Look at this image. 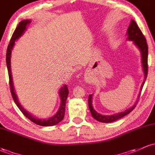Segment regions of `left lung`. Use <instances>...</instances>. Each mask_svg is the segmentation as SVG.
<instances>
[{
  "label": "left lung",
  "mask_w": 155,
  "mask_h": 155,
  "mask_svg": "<svg viewBox=\"0 0 155 155\" xmlns=\"http://www.w3.org/2000/svg\"><path fill=\"white\" fill-rule=\"evenodd\" d=\"M127 35V39L129 40V41H133L134 44H135V46L140 49V51L141 52L142 67L144 73V81L143 82L142 85H141L140 88V90H142L143 86V85L145 84V81H146L148 74V45L147 43H146V38H145L144 35H143L142 31L140 29V28L138 27V26L134 20H131V21L130 25H129V28H128ZM140 95V93L139 95H138L137 102L138 101V100H139ZM89 101V110H90V112L91 115H92V117H94L96 120L100 121V122L102 123L114 122V121L120 119V118L124 117L126 114H129V113L136 107V105L137 104V103L136 102L134 105H133L131 107L126 109V110H125L124 111H122V112L117 113V114H112V115H102V114L97 113V111L93 109L92 94H89V101Z\"/></svg>",
  "instance_id": "left-lung-1"
}]
</instances>
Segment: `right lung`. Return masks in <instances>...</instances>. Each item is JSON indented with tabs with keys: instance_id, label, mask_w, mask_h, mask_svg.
<instances>
[{
	"instance_id": "1",
	"label": "right lung",
	"mask_w": 155,
	"mask_h": 155,
	"mask_svg": "<svg viewBox=\"0 0 155 155\" xmlns=\"http://www.w3.org/2000/svg\"><path fill=\"white\" fill-rule=\"evenodd\" d=\"M31 23L30 20H24V21H21L17 26V28L15 30L14 33H13L12 36L10 40V42L9 44L8 45L7 47V51H6V66H7V69H8V73H9V86H10V90L12 95V98L14 100L15 103L18 108H19L20 110L21 111V112L24 114V116H26L28 119H29L31 122L35 123V124L39 125V126H54V125L58 124V123L61 122L64 117L65 114V109H66V101L67 99L68 94H69V89H68L67 86L66 84L64 86L61 88V89L59 90V95L60 98H61V106H60L59 109L57 111L54 115H53L52 117H49L48 119H39V118L35 117V116H33L31 113H29L26 109L21 106V104H20L19 101H18L17 95L15 94V91L14 86H13V81H12V71H11V54H12V50L13 49V46H14L16 40H18V38L21 37L23 34L24 33L25 30H26V27L29 26V24Z\"/></svg>"
}]
</instances>
